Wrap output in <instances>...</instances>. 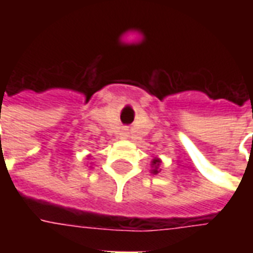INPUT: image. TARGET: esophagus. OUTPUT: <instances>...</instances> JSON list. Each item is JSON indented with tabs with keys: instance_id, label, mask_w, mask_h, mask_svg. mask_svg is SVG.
<instances>
[{
	"instance_id": "obj_1",
	"label": "esophagus",
	"mask_w": 253,
	"mask_h": 253,
	"mask_svg": "<svg viewBox=\"0 0 253 253\" xmlns=\"http://www.w3.org/2000/svg\"><path fill=\"white\" fill-rule=\"evenodd\" d=\"M121 135H122V138H127V137H128V131H127V128H123V130H122Z\"/></svg>"
}]
</instances>
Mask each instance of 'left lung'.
I'll return each mask as SVG.
<instances>
[{
  "label": "left lung",
  "instance_id": "8db88e82",
  "mask_svg": "<svg viewBox=\"0 0 253 253\" xmlns=\"http://www.w3.org/2000/svg\"><path fill=\"white\" fill-rule=\"evenodd\" d=\"M159 164H160V161H159V160H153L154 169L152 170V172H153V173H159V170H157V168H159Z\"/></svg>",
  "mask_w": 253,
  "mask_h": 253
}]
</instances>
